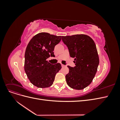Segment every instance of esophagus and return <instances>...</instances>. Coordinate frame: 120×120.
<instances>
[{
    "label": "esophagus",
    "mask_w": 120,
    "mask_h": 120,
    "mask_svg": "<svg viewBox=\"0 0 120 120\" xmlns=\"http://www.w3.org/2000/svg\"><path fill=\"white\" fill-rule=\"evenodd\" d=\"M61 67H65V66H64V64H61Z\"/></svg>",
    "instance_id": "obj_1"
}]
</instances>
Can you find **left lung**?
Returning <instances> with one entry per match:
<instances>
[{"instance_id": "obj_1", "label": "left lung", "mask_w": 120, "mask_h": 120, "mask_svg": "<svg viewBox=\"0 0 120 120\" xmlns=\"http://www.w3.org/2000/svg\"><path fill=\"white\" fill-rule=\"evenodd\" d=\"M70 56L75 58V66H68L66 75L68 85L72 89L82 90L92 82L99 64L96 45L93 40L85 34L61 37Z\"/></svg>"}]
</instances>
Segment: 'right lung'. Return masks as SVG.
Segmentation results:
<instances>
[{"mask_svg": "<svg viewBox=\"0 0 120 120\" xmlns=\"http://www.w3.org/2000/svg\"><path fill=\"white\" fill-rule=\"evenodd\" d=\"M61 41V36L41 32L32 38L26 47L24 56V71L32 84L39 88L51 86L57 72L61 68L46 59L54 56V46Z\"/></svg>", "mask_w": 120, "mask_h": 120, "instance_id": "1", "label": "right lung"}]
</instances>
